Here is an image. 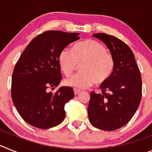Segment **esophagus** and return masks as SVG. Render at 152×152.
Returning <instances> with one entry per match:
<instances>
[{"mask_svg":"<svg viewBox=\"0 0 152 152\" xmlns=\"http://www.w3.org/2000/svg\"><path fill=\"white\" fill-rule=\"evenodd\" d=\"M74 94H75V95H77V94L80 93V90H77V89H74Z\"/></svg>","mask_w":152,"mask_h":152,"instance_id":"34e87169","label":"esophagus"}]
</instances>
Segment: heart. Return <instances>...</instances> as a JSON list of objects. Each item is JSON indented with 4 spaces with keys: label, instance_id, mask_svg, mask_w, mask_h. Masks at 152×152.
Segmentation results:
<instances>
[{
    "label": "heart",
    "instance_id": "obj_1",
    "mask_svg": "<svg viewBox=\"0 0 152 152\" xmlns=\"http://www.w3.org/2000/svg\"><path fill=\"white\" fill-rule=\"evenodd\" d=\"M80 71L65 80L66 86L75 89H84L94 83L100 84L107 80L114 66L111 54L105 46L96 41L88 39L77 43L72 50L65 48L58 56V64L66 76H69L81 64Z\"/></svg>",
    "mask_w": 152,
    "mask_h": 152
}]
</instances>
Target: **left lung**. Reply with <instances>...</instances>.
Segmentation results:
<instances>
[{"label": "left lung", "mask_w": 152, "mask_h": 152, "mask_svg": "<svg viewBox=\"0 0 152 152\" xmlns=\"http://www.w3.org/2000/svg\"><path fill=\"white\" fill-rule=\"evenodd\" d=\"M93 36L107 45L114 66L108 80L100 85L101 94L90 93L88 117L96 128L114 131L127 124L138 108L142 94L141 72L133 52L123 41L104 33Z\"/></svg>", "instance_id": "1"}]
</instances>
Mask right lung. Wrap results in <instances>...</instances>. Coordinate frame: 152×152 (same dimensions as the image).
I'll return each mask as SVG.
<instances>
[{
    "label": "right lung",
    "mask_w": 152,
    "mask_h": 152,
    "mask_svg": "<svg viewBox=\"0 0 152 152\" xmlns=\"http://www.w3.org/2000/svg\"><path fill=\"white\" fill-rule=\"evenodd\" d=\"M80 33L48 31L28 45L12 74L11 97L18 112L30 125L48 129L65 119V104L74 97L70 86L49 92L62 80L58 56L69 44L79 40Z\"/></svg>",
    "instance_id": "right-lung-1"
}]
</instances>
